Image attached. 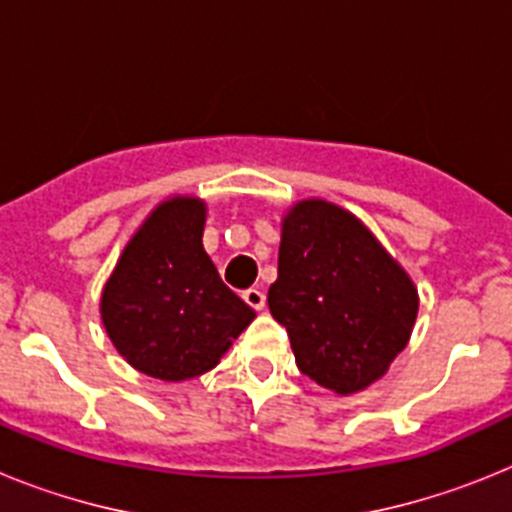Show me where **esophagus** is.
<instances>
[{"instance_id": "obj_1", "label": "esophagus", "mask_w": 512, "mask_h": 512, "mask_svg": "<svg viewBox=\"0 0 512 512\" xmlns=\"http://www.w3.org/2000/svg\"><path fill=\"white\" fill-rule=\"evenodd\" d=\"M243 302H246L248 307H253V310H264V302H266V295L261 292L259 287H251L243 292Z\"/></svg>"}]
</instances>
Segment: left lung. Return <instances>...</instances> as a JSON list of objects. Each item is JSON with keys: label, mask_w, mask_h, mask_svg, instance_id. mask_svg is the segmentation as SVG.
Here are the masks:
<instances>
[{"label": "left lung", "mask_w": 512, "mask_h": 512, "mask_svg": "<svg viewBox=\"0 0 512 512\" xmlns=\"http://www.w3.org/2000/svg\"><path fill=\"white\" fill-rule=\"evenodd\" d=\"M269 310L287 328L300 372L354 395L408 346L418 289L359 217L325 200L287 212Z\"/></svg>", "instance_id": "1"}]
</instances>
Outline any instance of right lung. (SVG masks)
<instances>
[{"label":"right lung","mask_w":512,"mask_h":512,"mask_svg":"<svg viewBox=\"0 0 512 512\" xmlns=\"http://www.w3.org/2000/svg\"><path fill=\"white\" fill-rule=\"evenodd\" d=\"M205 202H161L102 289V323L133 369L184 382L217 366L256 312L228 289L202 248Z\"/></svg>","instance_id":"obj_1"}]
</instances>
